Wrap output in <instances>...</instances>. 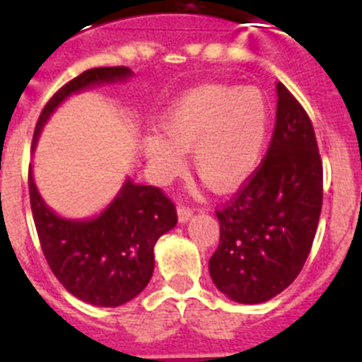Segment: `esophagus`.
<instances>
[{"instance_id":"obj_1","label":"esophagus","mask_w":362,"mask_h":362,"mask_svg":"<svg viewBox=\"0 0 362 362\" xmlns=\"http://www.w3.org/2000/svg\"><path fill=\"white\" fill-rule=\"evenodd\" d=\"M192 210L188 209V206H179L177 209V219H179V223H187L188 219H190L192 217Z\"/></svg>"}]
</instances>
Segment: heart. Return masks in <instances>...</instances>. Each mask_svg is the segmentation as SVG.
Masks as SVG:
<instances>
[{
	"instance_id": "heart-1",
	"label": "heart",
	"mask_w": 362,
	"mask_h": 362,
	"mask_svg": "<svg viewBox=\"0 0 362 362\" xmlns=\"http://www.w3.org/2000/svg\"><path fill=\"white\" fill-rule=\"evenodd\" d=\"M163 134H148L143 152L159 183L192 166L216 190H232L250 177L263 158L270 107L257 86L201 85L175 99L159 119Z\"/></svg>"
}]
</instances>
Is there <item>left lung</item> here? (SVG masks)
Instances as JSON below:
<instances>
[{
    "label": "left lung",
    "instance_id": "left-lung-1",
    "mask_svg": "<svg viewBox=\"0 0 362 362\" xmlns=\"http://www.w3.org/2000/svg\"><path fill=\"white\" fill-rule=\"evenodd\" d=\"M276 129L250 181L223 210L210 257L214 284L228 299L259 305L288 288L312 248L322 206V163L312 121L277 83Z\"/></svg>",
    "mask_w": 362,
    "mask_h": 362
}]
</instances>
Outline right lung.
<instances>
[{
  "label": "right lung",
  "instance_id": "1",
  "mask_svg": "<svg viewBox=\"0 0 362 362\" xmlns=\"http://www.w3.org/2000/svg\"><path fill=\"white\" fill-rule=\"evenodd\" d=\"M129 78L132 70L127 66H99L66 83L41 112L32 150L50 116L70 95ZM28 192L47 263L74 297L88 305L116 308L146 288L153 274V246L177 223L174 203L159 188L127 177L107 209L86 219H69L54 212L37 190L32 165Z\"/></svg>",
  "mask_w": 362,
  "mask_h": 362
}]
</instances>
